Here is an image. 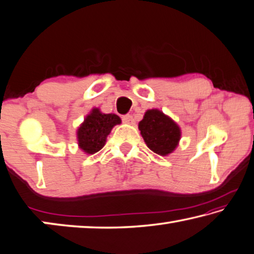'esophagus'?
Masks as SVG:
<instances>
[{
	"label": "esophagus",
	"mask_w": 254,
	"mask_h": 254,
	"mask_svg": "<svg viewBox=\"0 0 254 254\" xmlns=\"http://www.w3.org/2000/svg\"><path fill=\"white\" fill-rule=\"evenodd\" d=\"M123 122L125 124H128V125H134L135 119L131 115H126V116H123Z\"/></svg>",
	"instance_id": "obj_1"
}]
</instances>
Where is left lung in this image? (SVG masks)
Here are the masks:
<instances>
[{"instance_id":"left-lung-1","label":"left lung","mask_w":254,"mask_h":254,"mask_svg":"<svg viewBox=\"0 0 254 254\" xmlns=\"http://www.w3.org/2000/svg\"><path fill=\"white\" fill-rule=\"evenodd\" d=\"M138 128L147 147L161 156L172 153L181 137L180 127L177 123L159 109L145 112Z\"/></svg>"}]
</instances>
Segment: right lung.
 Masks as SVG:
<instances>
[{
	"mask_svg": "<svg viewBox=\"0 0 254 254\" xmlns=\"http://www.w3.org/2000/svg\"><path fill=\"white\" fill-rule=\"evenodd\" d=\"M122 123L117 115L102 114L93 108L76 131L78 147L86 154H94L105 146L108 135L116 125Z\"/></svg>",
	"mask_w": 254,
	"mask_h": 254,
	"instance_id": "add662e5",
	"label": "right lung"
}]
</instances>
